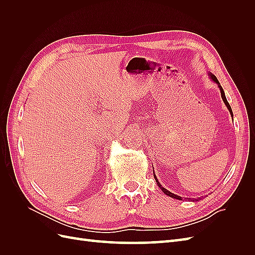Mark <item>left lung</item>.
Wrapping results in <instances>:
<instances>
[{
    "mask_svg": "<svg viewBox=\"0 0 255 255\" xmlns=\"http://www.w3.org/2000/svg\"><path fill=\"white\" fill-rule=\"evenodd\" d=\"M208 75H210V78L218 85V87H219V89H220V94H221V98H222V100H223V102H225V104L227 105V107H228V110H229V112H230V114H231V116H232L233 117V112H232V109H231V106H230V104H229V102H228V100H227V98H226V95H225V91H223V89H222V87H221V85H220V83L218 82V80H217V78H216V76L213 74V73H208ZM153 174H154V179H155V181H156V183H157V185H158V187L161 189V191L164 192V194H166L167 196H169V197H171V198H173V199H177V200H182V197H180V196H177V195H174V194H172V192H170L169 190H167L166 188H164L163 186H161L160 185V183L158 182V180H157V177H156V175H155V173H154V170H153ZM189 200V199H188Z\"/></svg>",
    "mask_w": 255,
    "mask_h": 255,
    "instance_id": "1",
    "label": "left lung"
}]
</instances>
